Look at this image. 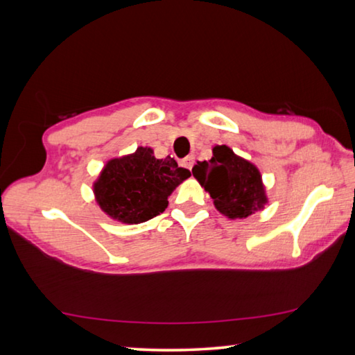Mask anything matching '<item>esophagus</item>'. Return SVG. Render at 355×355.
Listing matches in <instances>:
<instances>
[{
	"instance_id": "34e87169",
	"label": "esophagus",
	"mask_w": 355,
	"mask_h": 355,
	"mask_svg": "<svg viewBox=\"0 0 355 355\" xmlns=\"http://www.w3.org/2000/svg\"><path fill=\"white\" fill-rule=\"evenodd\" d=\"M180 164H182L183 167H186V169H192V166H194V156H186V158L184 159H182V163H180Z\"/></svg>"
}]
</instances>
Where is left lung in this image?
Masks as SVG:
<instances>
[{
	"mask_svg": "<svg viewBox=\"0 0 355 355\" xmlns=\"http://www.w3.org/2000/svg\"><path fill=\"white\" fill-rule=\"evenodd\" d=\"M192 175L228 219L248 218L268 203L258 167L227 146L213 147L211 159L197 161Z\"/></svg>",
	"mask_w": 355,
	"mask_h": 355,
	"instance_id": "1",
	"label": "left lung"
}]
</instances>
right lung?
<instances>
[{
	"label": "right lung",
	"mask_w": 355,
	"mask_h": 355,
	"mask_svg": "<svg viewBox=\"0 0 355 355\" xmlns=\"http://www.w3.org/2000/svg\"><path fill=\"white\" fill-rule=\"evenodd\" d=\"M189 175L171 156L158 159L153 148L137 147L105 164L92 184L95 202L114 220L141 224L163 213L173 189Z\"/></svg>",
	"instance_id": "obj_1"
}]
</instances>
